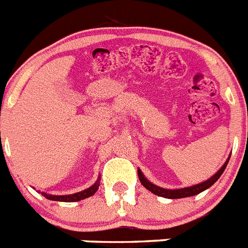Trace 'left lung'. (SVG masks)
I'll return each instance as SVG.
<instances>
[{"label": "left lung", "instance_id": "1", "mask_svg": "<svg viewBox=\"0 0 248 248\" xmlns=\"http://www.w3.org/2000/svg\"><path fill=\"white\" fill-rule=\"evenodd\" d=\"M228 160H230V157L227 159V161L224 163V165L222 166V168H220V169L218 170V171L216 172V174H214L211 179H208L207 182H203V183H201V184L193 185V186H189V188L175 189V190H169V189H164V188H160V186H156V185H154L153 183H150L149 180H147V179L143 176V174L141 172L140 169L137 170V175H139V179H140L141 184H142L143 186L147 189V190H150L151 193H154V194L159 195V197H164V198H169V199L186 198V197H193V195L199 194V193H202L203 190L208 189L209 186H212L214 183L217 182L218 179H219V176L223 174L227 164H228Z\"/></svg>", "mask_w": 248, "mask_h": 248}]
</instances>
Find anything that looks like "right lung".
<instances>
[{
  "label": "right lung",
  "instance_id": "right-lung-1",
  "mask_svg": "<svg viewBox=\"0 0 248 248\" xmlns=\"http://www.w3.org/2000/svg\"><path fill=\"white\" fill-rule=\"evenodd\" d=\"M99 184L98 182L95 183L94 185H92L91 188L85 189L83 191H79V193H76V194H70V195H49L43 193V195L46 199H50V201H58V202H78L82 201V199L88 198L91 195H93L98 189Z\"/></svg>",
  "mask_w": 248,
  "mask_h": 248
}]
</instances>
